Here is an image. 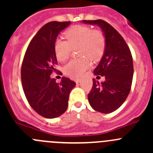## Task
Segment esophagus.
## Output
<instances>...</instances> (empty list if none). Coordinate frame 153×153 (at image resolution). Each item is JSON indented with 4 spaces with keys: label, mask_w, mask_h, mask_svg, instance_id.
Masks as SVG:
<instances>
[{
    "label": "esophagus",
    "mask_w": 153,
    "mask_h": 153,
    "mask_svg": "<svg viewBox=\"0 0 153 153\" xmlns=\"http://www.w3.org/2000/svg\"><path fill=\"white\" fill-rule=\"evenodd\" d=\"M74 80H75V81L76 84H78V83H80V81H81V79H80V78H75Z\"/></svg>",
    "instance_id": "obj_1"
}]
</instances>
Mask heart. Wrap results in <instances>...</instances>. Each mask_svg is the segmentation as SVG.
<instances>
[{
    "label": "heart",
    "mask_w": 153,
    "mask_h": 153,
    "mask_svg": "<svg viewBox=\"0 0 153 153\" xmlns=\"http://www.w3.org/2000/svg\"><path fill=\"white\" fill-rule=\"evenodd\" d=\"M67 41L57 38L54 43V52L59 61H65L69 57L72 48L79 47L78 55L96 60L102 55L105 48V38L100 30H92L86 26H75L66 32ZM87 57H82L69 61L64 67L68 76L80 77L89 67L90 62Z\"/></svg>",
    "instance_id": "b5f03b06"
}]
</instances>
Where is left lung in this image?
Masks as SVG:
<instances>
[{"label":"left lung","instance_id":"left-lung-1","mask_svg":"<svg viewBox=\"0 0 153 153\" xmlns=\"http://www.w3.org/2000/svg\"><path fill=\"white\" fill-rule=\"evenodd\" d=\"M97 25L102 29L106 44L104 55L94 75L105 76L100 84L93 78V86L88 94L90 106L101 113H110L118 109L127 98L133 77V62L130 50L124 39L110 24L103 20L82 21Z\"/></svg>","mask_w":153,"mask_h":153}]
</instances>
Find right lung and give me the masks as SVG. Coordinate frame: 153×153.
I'll return each mask as SVG.
<instances>
[{
    "mask_svg": "<svg viewBox=\"0 0 153 153\" xmlns=\"http://www.w3.org/2000/svg\"><path fill=\"white\" fill-rule=\"evenodd\" d=\"M71 24L52 21L41 27L29 43L21 67L23 89L29 105L47 118L59 117L67 110L69 93L75 83L63 77L60 84L50 75L58 64L54 43Z\"/></svg>",
    "mask_w": 153,
    "mask_h": 153,
    "instance_id": "1",
    "label": "right lung"
}]
</instances>
